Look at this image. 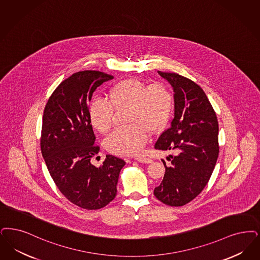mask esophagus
<instances>
[{
  "mask_svg": "<svg viewBox=\"0 0 260 260\" xmlns=\"http://www.w3.org/2000/svg\"><path fill=\"white\" fill-rule=\"evenodd\" d=\"M135 159H136L137 161H139V162H142V164H151V162H152V159H151V158H149V157L144 156H136Z\"/></svg>",
  "mask_w": 260,
  "mask_h": 260,
  "instance_id": "1",
  "label": "esophagus"
}]
</instances>
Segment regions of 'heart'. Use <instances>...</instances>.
Here are the masks:
<instances>
[{
  "mask_svg": "<svg viewBox=\"0 0 260 260\" xmlns=\"http://www.w3.org/2000/svg\"><path fill=\"white\" fill-rule=\"evenodd\" d=\"M174 104V94L167 85H148L142 80L129 78L110 88L108 101L93 100L88 116L95 131L106 134L113 125L114 108L129 106V125L114 129L105 138L104 147L111 154L132 156L145 146L150 131L159 132L168 124Z\"/></svg>",
  "mask_w": 260,
  "mask_h": 260,
  "instance_id": "b5f03b06",
  "label": "heart"
}]
</instances>
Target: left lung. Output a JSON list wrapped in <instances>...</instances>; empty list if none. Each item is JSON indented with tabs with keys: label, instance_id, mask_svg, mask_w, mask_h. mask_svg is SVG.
<instances>
[{
	"label": "left lung",
	"instance_id": "obj_1",
	"mask_svg": "<svg viewBox=\"0 0 260 260\" xmlns=\"http://www.w3.org/2000/svg\"><path fill=\"white\" fill-rule=\"evenodd\" d=\"M158 74L174 89L175 111L155 149L174 150L171 166L162 160L166 173L154 194L169 206H183L198 197L207 185L218 159V123L216 112L202 88L178 73Z\"/></svg>",
	"mask_w": 260,
	"mask_h": 260
}]
</instances>
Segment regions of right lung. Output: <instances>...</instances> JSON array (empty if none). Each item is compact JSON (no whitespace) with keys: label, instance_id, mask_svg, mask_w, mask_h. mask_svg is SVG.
<instances>
[{"label":"right lung","instance_id":"right-lung-1","mask_svg":"<svg viewBox=\"0 0 260 260\" xmlns=\"http://www.w3.org/2000/svg\"><path fill=\"white\" fill-rule=\"evenodd\" d=\"M96 71L73 73L54 90L44 107L41 150L47 169L62 196L78 207L98 210L117 194L124 159L107 155L95 167L91 158L99 154L88 116L94 90L113 79Z\"/></svg>","mask_w":260,"mask_h":260}]
</instances>
